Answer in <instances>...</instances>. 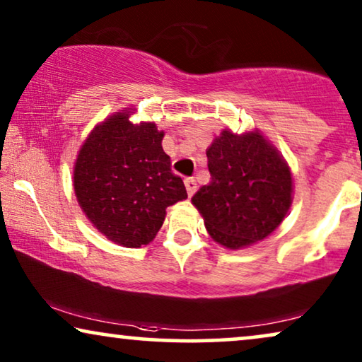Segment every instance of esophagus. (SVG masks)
Listing matches in <instances>:
<instances>
[{
	"label": "esophagus",
	"instance_id": "obj_1",
	"mask_svg": "<svg viewBox=\"0 0 362 362\" xmlns=\"http://www.w3.org/2000/svg\"><path fill=\"white\" fill-rule=\"evenodd\" d=\"M185 185H186V191H187V196H192L196 192V189H197V185H196V180L194 177H187V180L185 181Z\"/></svg>",
	"mask_w": 362,
	"mask_h": 362
}]
</instances>
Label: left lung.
<instances>
[{"mask_svg":"<svg viewBox=\"0 0 362 362\" xmlns=\"http://www.w3.org/2000/svg\"><path fill=\"white\" fill-rule=\"evenodd\" d=\"M211 182L191 202L217 244L242 249L264 240L285 219L293 181L284 156L259 130H222L207 148Z\"/></svg>","mask_w":362,"mask_h":362,"instance_id":"1","label":"left lung"}]
</instances>
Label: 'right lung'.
Returning a JSON list of instances; mask_svg holds the SVG:
<instances>
[{"instance_id":"obj_1","label":"right lung","mask_w":362,"mask_h":362,"mask_svg":"<svg viewBox=\"0 0 362 362\" xmlns=\"http://www.w3.org/2000/svg\"><path fill=\"white\" fill-rule=\"evenodd\" d=\"M132 113L117 112L90 132L74 166V191L98 232L136 249L155 239L166 207L187 192L163 151L165 133L151 122L133 125Z\"/></svg>"}]
</instances>
